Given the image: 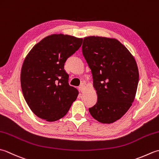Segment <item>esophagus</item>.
Wrapping results in <instances>:
<instances>
[{"mask_svg":"<svg viewBox=\"0 0 159 159\" xmlns=\"http://www.w3.org/2000/svg\"><path fill=\"white\" fill-rule=\"evenodd\" d=\"M79 90L80 91V92H83V90H84V89H85V85H84L83 84H82V85H80L79 86Z\"/></svg>","mask_w":159,"mask_h":159,"instance_id":"1","label":"esophagus"}]
</instances>
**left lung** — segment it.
Listing matches in <instances>:
<instances>
[{
	"label": "left lung",
	"mask_w": 159,
	"mask_h": 159,
	"mask_svg": "<svg viewBox=\"0 0 159 159\" xmlns=\"http://www.w3.org/2000/svg\"><path fill=\"white\" fill-rule=\"evenodd\" d=\"M82 52L98 96L89 113L99 122L113 123L127 112L135 97L139 83L135 59L118 40L103 37L84 38Z\"/></svg>",
	"instance_id": "obj_1"
}]
</instances>
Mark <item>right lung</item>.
<instances>
[{
    "label": "right lung",
    "instance_id": "right-lung-1",
    "mask_svg": "<svg viewBox=\"0 0 159 159\" xmlns=\"http://www.w3.org/2000/svg\"><path fill=\"white\" fill-rule=\"evenodd\" d=\"M82 42V38L68 35L47 36L33 46L24 61L20 75L23 96L41 119H61L76 100L79 91L69 85L64 64Z\"/></svg>",
    "mask_w": 159,
    "mask_h": 159
}]
</instances>
